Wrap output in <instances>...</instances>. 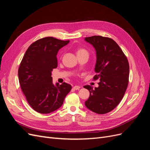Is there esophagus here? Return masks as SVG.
<instances>
[{
    "label": "esophagus",
    "mask_w": 150,
    "mask_h": 150,
    "mask_svg": "<svg viewBox=\"0 0 150 150\" xmlns=\"http://www.w3.org/2000/svg\"><path fill=\"white\" fill-rule=\"evenodd\" d=\"M80 86H74V87H73V89H74V90H78V89H80Z\"/></svg>",
    "instance_id": "1"
}]
</instances>
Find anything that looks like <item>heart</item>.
Segmentation results:
<instances>
[{"label": "heart", "mask_w": 150, "mask_h": 150, "mask_svg": "<svg viewBox=\"0 0 150 150\" xmlns=\"http://www.w3.org/2000/svg\"><path fill=\"white\" fill-rule=\"evenodd\" d=\"M76 54H77V56L81 55V54H88V52L87 50H86L84 48L79 47L76 50Z\"/></svg>", "instance_id": "1"}]
</instances>
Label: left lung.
<instances>
[{
    "label": "left lung",
    "mask_w": 150,
    "mask_h": 150,
    "mask_svg": "<svg viewBox=\"0 0 150 150\" xmlns=\"http://www.w3.org/2000/svg\"><path fill=\"white\" fill-rule=\"evenodd\" d=\"M96 52L94 80L99 87L86 85L90 96L85 105L97 114H106L118 105L123 98L129 81V66L126 56L114 40L100 35L85 38Z\"/></svg>",
    "instance_id": "left-lung-1"
}]
</instances>
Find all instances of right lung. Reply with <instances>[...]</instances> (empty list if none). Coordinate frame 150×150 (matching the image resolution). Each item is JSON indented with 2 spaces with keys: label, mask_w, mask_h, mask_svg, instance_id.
Returning <instances> with one entry per match:
<instances>
[{
  "label": "right lung",
  "mask_w": 150,
  "mask_h": 150,
  "mask_svg": "<svg viewBox=\"0 0 150 150\" xmlns=\"http://www.w3.org/2000/svg\"><path fill=\"white\" fill-rule=\"evenodd\" d=\"M69 42L52 37L40 39L27 49L18 70L19 84L34 110L47 114L57 110L64 102L71 86L52 84L51 71L57 67V54Z\"/></svg>",
  "instance_id": "1"
}]
</instances>
